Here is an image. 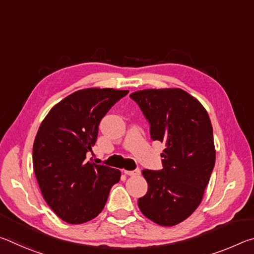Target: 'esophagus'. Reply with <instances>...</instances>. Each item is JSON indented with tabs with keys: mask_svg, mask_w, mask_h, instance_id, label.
Masks as SVG:
<instances>
[{
	"mask_svg": "<svg viewBox=\"0 0 254 254\" xmlns=\"http://www.w3.org/2000/svg\"><path fill=\"white\" fill-rule=\"evenodd\" d=\"M124 174L127 176H137L140 175V169H135V170H124Z\"/></svg>",
	"mask_w": 254,
	"mask_h": 254,
	"instance_id": "1",
	"label": "esophagus"
}]
</instances>
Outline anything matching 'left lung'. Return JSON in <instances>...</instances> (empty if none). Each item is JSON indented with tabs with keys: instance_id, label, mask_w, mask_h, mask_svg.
Segmentation results:
<instances>
[{
	"instance_id": "1",
	"label": "left lung",
	"mask_w": 254,
	"mask_h": 254,
	"mask_svg": "<svg viewBox=\"0 0 254 254\" xmlns=\"http://www.w3.org/2000/svg\"><path fill=\"white\" fill-rule=\"evenodd\" d=\"M130 97L165 144L161 170H142L148 191L137 200L145 217L174 226L198 207L215 166L213 127L204 106L180 88L144 89Z\"/></svg>"
}]
</instances>
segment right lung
Masks as SVG:
<instances>
[{
	"label": "right lung",
	"mask_w": 254,
	"mask_h": 254,
	"mask_svg": "<svg viewBox=\"0 0 254 254\" xmlns=\"http://www.w3.org/2000/svg\"><path fill=\"white\" fill-rule=\"evenodd\" d=\"M128 91L80 89L56 104L40 124L32 161L49 207L69 224L95 218L121 171L86 161L96 142L101 120Z\"/></svg>",
	"instance_id": "right-lung-1"
}]
</instances>
